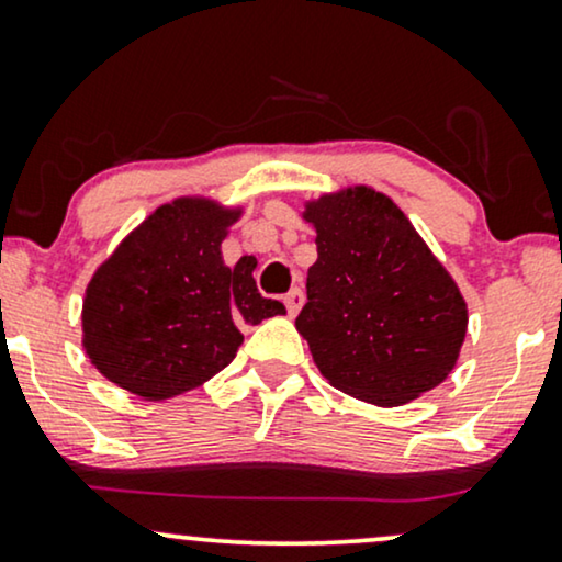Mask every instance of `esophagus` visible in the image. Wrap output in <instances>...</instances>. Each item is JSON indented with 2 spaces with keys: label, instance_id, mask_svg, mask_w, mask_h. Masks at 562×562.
I'll use <instances>...</instances> for the list:
<instances>
[{
  "label": "esophagus",
  "instance_id": "34e87169",
  "mask_svg": "<svg viewBox=\"0 0 562 562\" xmlns=\"http://www.w3.org/2000/svg\"><path fill=\"white\" fill-rule=\"evenodd\" d=\"M282 303H285L288 314H290V316H295L297 311H301V305H303V290H301V288L288 290V293L282 295Z\"/></svg>",
  "mask_w": 562,
  "mask_h": 562
}]
</instances>
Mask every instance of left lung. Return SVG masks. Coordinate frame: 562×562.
<instances>
[{
	"label": "left lung",
	"instance_id": "obj_1",
	"mask_svg": "<svg viewBox=\"0 0 562 562\" xmlns=\"http://www.w3.org/2000/svg\"><path fill=\"white\" fill-rule=\"evenodd\" d=\"M303 217L318 259L295 329L324 379L379 407L443 383L464 342L467 303L404 212L355 187L308 202Z\"/></svg>",
	"mask_w": 562,
	"mask_h": 562
}]
</instances>
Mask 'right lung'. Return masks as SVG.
Returning <instances> with one entry per match:
<instances>
[{"label": "right lung", "instance_id": "right-lung-1", "mask_svg": "<svg viewBox=\"0 0 562 562\" xmlns=\"http://www.w3.org/2000/svg\"><path fill=\"white\" fill-rule=\"evenodd\" d=\"M238 210L176 199L153 212L92 274L82 345L105 379L168 400L236 358L244 324L285 314L257 290L251 259L225 267L220 244Z\"/></svg>", "mask_w": 562, "mask_h": 562}]
</instances>
